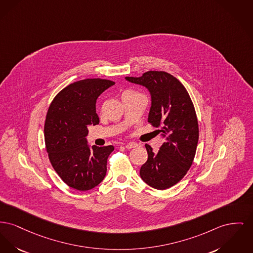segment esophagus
<instances>
[{"instance_id": "esophagus-1", "label": "esophagus", "mask_w": 253, "mask_h": 253, "mask_svg": "<svg viewBox=\"0 0 253 253\" xmlns=\"http://www.w3.org/2000/svg\"><path fill=\"white\" fill-rule=\"evenodd\" d=\"M134 147H136V143H133V142L127 143V144L125 145V148L126 149H132L134 148Z\"/></svg>"}]
</instances>
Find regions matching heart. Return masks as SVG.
<instances>
[{"mask_svg": "<svg viewBox=\"0 0 253 253\" xmlns=\"http://www.w3.org/2000/svg\"><path fill=\"white\" fill-rule=\"evenodd\" d=\"M138 95H142V94L137 92V91H134V90H126L123 93L122 97H125V96H138Z\"/></svg>", "mask_w": 253, "mask_h": 253, "instance_id": "obj_1", "label": "heart"}]
</instances>
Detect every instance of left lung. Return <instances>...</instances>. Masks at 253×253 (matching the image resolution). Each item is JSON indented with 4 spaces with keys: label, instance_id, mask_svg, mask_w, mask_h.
<instances>
[{
    "label": "left lung",
    "instance_id": "1",
    "mask_svg": "<svg viewBox=\"0 0 253 253\" xmlns=\"http://www.w3.org/2000/svg\"><path fill=\"white\" fill-rule=\"evenodd\" d=\"M125 79L148 89L152 100L148 122L164 138L157 153L145 144L148 160L140 168V178L153 188L167 189L178 183L193 164L199 139L193 102L184 86L168 73L149 71Z\"/></svg>",
    "mask_w": 253,
    "mask_h": 253
}]
</instances>
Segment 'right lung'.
Segmentation results:
<instances>
[{"mask_svg": "<svg viewBox=\"0 0 253 253\" xmlns=\"http://www.w3.org/2000/svg\"><path fill=\"white\" fill-rule=\"evenodd\" d=\"M115 85L107 79L76 81L62 89L49 105L45 117V149L49 162L70 187L87 191L105 178L107 160L114 146L89 147L88 125H96L97 97Z\"/></svg>", "mask_w": 253, "mask_h": 253, "instance_id": "1", "label": "right lung"}]
</instances>
